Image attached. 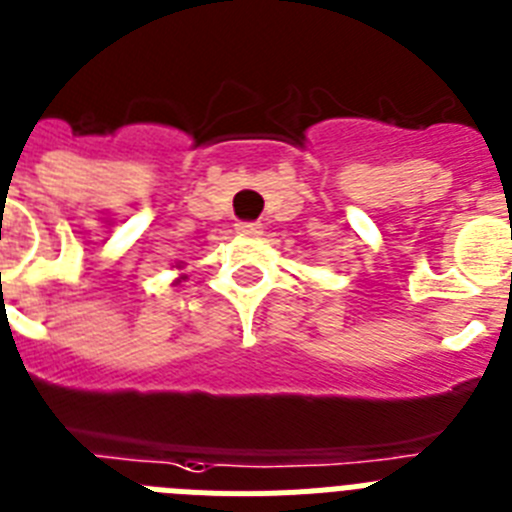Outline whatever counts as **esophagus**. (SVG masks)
I'll return each instance as SVG.
<instances>
[{"mask_svg": "<svg viewBox=\"0 0 512 512\" xmlns=\"http://www.w3.org/2000/svg\"><path fill=\"white\" fill-rule=\"evenodd\" d=\"M262 231V224H257V221H239L237 224V234H242V237H257Z\"/></svg>", "mask_w": 512, "mask_h": 512, "instance_id": "34e87169", "label": "esophagus"}]
</instances>
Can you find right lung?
<instances>
[{
    "label": "right lung",
    "mask_w": 512,
    "mask_h": 512,
    "mask_svg": "<svg viewBox=\"0 0 512 512\" xmlns=\"http://www.w3.org/2000/svg\"><path fill=\"white\" fill-rule=\"evenodd\" d=\"M182 278H185V275H182ZM182 278H177V281H175V283H180V281H182Z\"/></svg>",
    "instance_id": "add662e5"
}]
</instances>
